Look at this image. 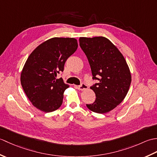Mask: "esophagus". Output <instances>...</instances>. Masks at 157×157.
Listing matches in <instances>:
<instances>
[{
    "instance_id": "1",
    "label": "esophagus",
    "mask_w": 157,
    "mask_h": 157,
    "mask_svg": "<svg viewBox=\"0 0 157 157\" xmlns=\"http://www.w3.org/2000/svg\"><path fill=\"white\" fill-rule=\"evenodd\" d=\"M78 88L79 90H85L88 89V86L86 85L85 83H82L81 85L78 86Z\"/></svg>"
}]
</instances>
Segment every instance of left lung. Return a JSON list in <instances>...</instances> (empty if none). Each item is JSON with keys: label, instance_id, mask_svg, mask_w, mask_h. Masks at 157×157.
Listing matches in <instances>:
<instances>
[{"label": "left lung", "instance_id": "8db88e82", "mask_svg": "<svg viewBox=\"0 0 157 157\" xmlns=\"http://www.w3.org/2000/svg\"><path fill=\"white\" fill-rule=\"evenodd\" d=\"M79 41L90 65L92 79L97 80L90 86L96 94L95 101L86 106L94 113H108L128 94L132 81L128 65L117 48L107 38L82 37Z\"/></svg>", "mask_w": 157, "mask_h": 157}]
</instances>
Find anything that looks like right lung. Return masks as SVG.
Returning a JSON list of instances; mask_svg holds the SVG:
<instances>
[{
  "mask_svg": "<svg viewBox=\"0 0 157 157\" xmlns=\"http://www.w3.org/2000/svg\"><path fill=\"white\" fill-rule=\"evenodd\" d=\"M73 38H52L39 45L29 56L21 74V84L35 107L48 113L61 106L69 86L56 78L65 61L78 48Z\"/></svg>",
  "mask_w": 157,
  "mask_h": 157,
  "instance_id": "right-lung-1",
  "label": "right lung"
}]
</instances>
